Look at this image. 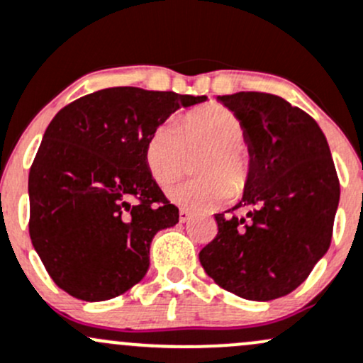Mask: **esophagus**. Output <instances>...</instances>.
I'll list each match as a JSON object with an SVG mask.
<instances>
[{
    "instance_id": "34e87169",
    "label": "esophagus",
    "mask_w": 363,
    "mask_h": 363,
    "mask_svg": "<svg viewBox=\"0 0 363 363\" xmlns=\"http://www.w3.org/2000/svg\"><path fill=\"white\" fill-rule=\"evenodd\" d=\"M191 212H188L186 211V208H181V211H179V220H181L182 224L184 223H189V219H191Z\"/></svg>"
}]
</instances>
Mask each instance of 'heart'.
Instances as JSON below:
<instances>
[{"mask_svg":"<svg viewBox=\"0 0 363 363\" xmlns=\"http://www.w3.org/2000/svg\"><path fill=\"white\" fill-rule=\"evenodd\" d=\"M242 121L219 104L201 106L175 120L160 125L147 139L144 160L151 177L160 186L174 182L184 172L186 150L211 147L201 160V177L170 186L169 198L189 211H207L238 196L250 181V162L240 144Z\"/></svg>","mask_w":363,"mask_h":363,"instance_id":"b5f03b06","label":"heart"}]
</instances>
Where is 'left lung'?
<instances>
[{"mask_svg": "<svg viewBox=\"0 0 363 363\" xmlns=\"http://www.w3.org/2000/svg\"><path fill=\"white\" fill-rule=\"evenodd\" d=\"M217 101L242 121L250 181L233 207L247 213H216L219 231L200 262L243 299L284 297L330 247L339 179L329 144L310 114L278 95L238 91Z\"/></svg>", "mask_w": 363, "mask_h": 363, "instance_id": "1", "label": "left lung"}]
</instances>
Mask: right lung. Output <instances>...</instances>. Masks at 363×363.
I'll list each match as a JSON object with an SVG mask.
<instances>
[{"mask_svg": "<svg viewBox=\"0 0 363 363\" xmlns=\"http://www.w3.org/2000/svg\"><path fill=\"white\" fill-rule=\"evenodd\" d=\"M205 101L114 86L55 114L29 172V235L62 291L95 303L143 280L155 235L179 223L144 147L172 113Z\"/></svg>", "mask_w": 363, "mask_h": 363, "instance_id": "1", "label": "right lung"}]
</instances>
